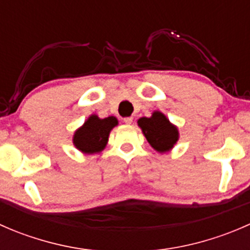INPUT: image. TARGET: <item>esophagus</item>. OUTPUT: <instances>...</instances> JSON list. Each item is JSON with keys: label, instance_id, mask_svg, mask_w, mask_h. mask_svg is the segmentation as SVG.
Segmentation results:
<instances>
[{"label": "esophagus", "instance_id": "obj_1", "mask_svg": "<svg viewBox=\"0 0 250 250\" xmlns=\"http://www.w3.org/2000/svg\"><path fill=\"white\" fill-rule=\"evenodd\" d=\"M123 122H125V125H130V123L133 122V117H125L123 118Z\"/></svg>", "mask_w": 250, "mask_h": 250}]
</instances>
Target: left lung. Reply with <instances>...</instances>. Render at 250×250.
Segmentation results:
<instances>
[{"mask_svg": "<svg viewBox=\"0 0 250 250\" xmlns=\"http://www.w3.org/2000/svg\"><path fill=\"white\" fill-rule=\"evenodd\" d=\"M138 125L150 145L158 152L169 151L178 141V129L158 111H155L151 117H141Z\"/></svg>", "mask_w": 250, "mask_h": 250, "instance_id": "8db88e82", "label": "left lung"}]
</instances>
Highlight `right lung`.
Masks as SVG:
<instances>
[{
	"instance_id": "add662e5",
	"label": "right lung",
	"mask_w": 250,
	"mask_h": 250,
	"mask_svg": "<svg viewBox=\"0 0 250 250\" xmlns=\"http://www.w3.org/2000/svg\"><path fill=\"white\" fill-rule=\"evenodd\" d=\"M115 125H117V118L113 116L102 120L98 116L92 115L75 133V146L84 153L100 152L104 150L109 139L110 130Z\"/></svg>"
}]
</instances>
